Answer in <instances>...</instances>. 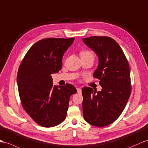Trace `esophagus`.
<instances>
[{
	"label": "esophagus",
	"mask_w": 148,
	"mask_h": 148,
	"mask_svg": "<svg viewBox=\"0 0 148 148\" xmlns=\"http://www.w3.org/2000/svg\"><path fill=\"white\" fill-rule=\"evenodd\" d=\"M77 93L79 94H81L82 92V90L81 88H77Z\"/></svg>",
	"instance_id": "34e87169"
}]
</instances>
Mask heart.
<instances>
[{"label": "heart", "mask_w": 148, "mask_h": 148, "mask_svg": "<svg viewBox=\"0 0 148 148\" xmlns=\"http://www.w3.org/2000/svg\"><path fill=\"white\" fill-rule=\"evenodd\" d=\"M80 55H81V57H82V56H93L92 53L91 52H90V51H81V53H80Z\"/></svg>", "instance_id": "obj_1"}]
</instances>
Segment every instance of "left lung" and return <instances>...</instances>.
<instances>
[{"label":"left lung","instance_id":"1","mask_svg":"<svg viewBox=\"0 0 148 148\" xmlns=\"http://www.w3.org/2000/svg\"><path fill=\"white\" fill-rule=\"evenodd\" d=\"M82 41L98 57L94 77L99 79L101 91L82 89L84 118L90 124L104 127L115 121L126 107L131 86L127 60L119 45L111 37L93 36Z\"/></svg>","mask_w":148,"mask_h":148}]
</instances>
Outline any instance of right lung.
<instances>
[{"label":"right lung","mask_w":148,"mask_h":148,"mask_svg":"<svg viewBox=\"0 0 148 148\" xmlns=\"http://www.w3.org/2000/svg\"><path fill=\"white\" fill-rule=\"evenodd\" d=\"M74 38H47L29 49L19 66L17 83L24 110L40 126L54 127L65 119L71 95L77 92L70 84L54 86L51 74L62 66V57Z\"/></svg>","instance_id":"1"}]
</instances>
